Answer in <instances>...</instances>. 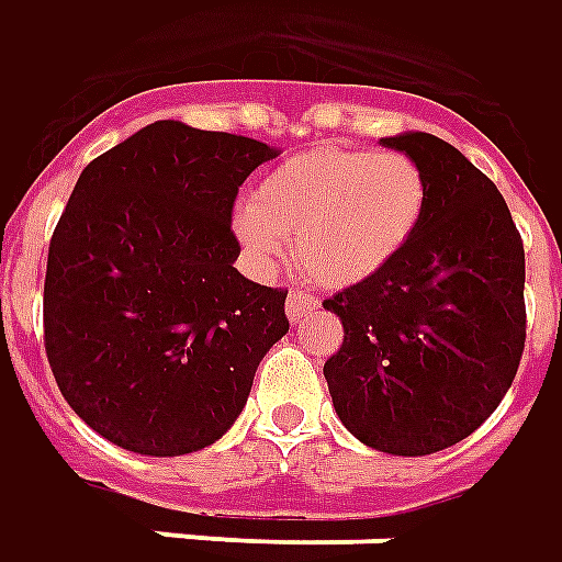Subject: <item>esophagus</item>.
<instances>
[{
    "label": "esophagus",
    "instance_id": "obj_1",
    "mask_svg": "<svg viewBox=\"0 0 562 562\" xmlns=\"http://www.w3.org/2000/svg\"><path fill=\"white\" fill-rule=\"evenodd\" d=\"M321 308V300L314 296V293H308V290H290L288 296V317L293 321V324H300V321H305L308 314H314Z\"/></svg>",
    "mask_w": 562,
    "mask_h": 562
}]
</instances>
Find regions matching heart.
I'll return each mask as SVG.
<instances>
[{
    "label": "heart",
    "mask_w": 562,
    "mask_h": 562,
    "mask_svg": "<svg viewBox=\"0 0 562 562\" xmlns=\"http://www.w3.org/2000/svg\"><path fill=\"white\" fill-rule=\"evenodd\" d=\"M429 202L432 184L415 157L321 145L266 175L236 229L257 260H278L290 238L317 281L348 288L412 245Z\"/></svg>",
    "instance_id": "obj_1"
}]
</instances>
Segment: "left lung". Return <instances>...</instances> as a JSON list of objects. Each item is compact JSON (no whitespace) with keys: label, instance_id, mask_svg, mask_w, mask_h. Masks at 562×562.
<instances>
[{"label":"left lung","instance_id":"1","mask_svg":"<svg viewBox=\"0 0 562 562\" xmlns=\"http://www.w3.org/2000/svg\"><path fill=\"white\" fill-rule=\"evenodd\" d=\"M432 184L396 260L324 300L345 341L324 363L338 420L384 453L451 448L496 412L527 341L524 241L503 193L448 142L402 133Z\"/></svg>","mask_w":562,"mask_h":562}]
</instances>
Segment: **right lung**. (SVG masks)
I'll list each match as a JSON object with an SVG mask.
<instances>
[{"mask_svg":"<svg viewBox=\"0 0 562 562\" xmlns=\"http://www.w3.org/2000/svg\"><path fill=\"white\" fill-rule=\"evenodd\" d=\"M278 150L157 121L90 162L50 236L45 351L87 427L181 457L236 424L290 329L288 290L238 272L233 205Z\"/></svg>","mask_w":562,"mask_h":562,"instance_id":"1","label":"right lung"}]
</instances>
